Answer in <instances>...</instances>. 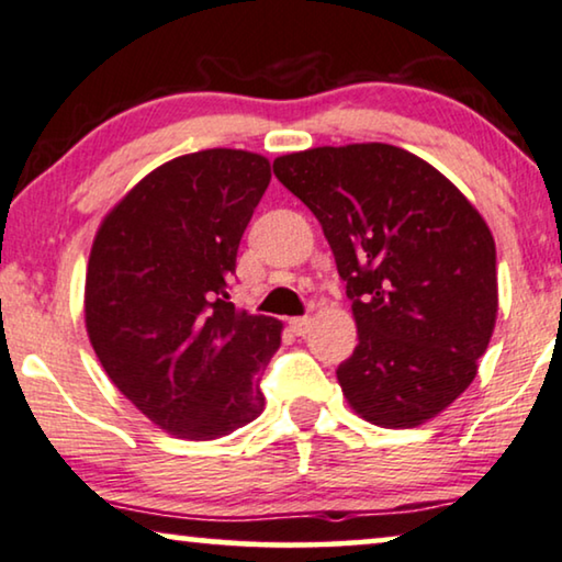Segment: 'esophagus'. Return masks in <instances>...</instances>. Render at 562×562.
<instances>
[{"label":"esophagus","instance_id":"1","mask_svg":"<svg viewBox=\"0 0 562 562\" xmlns=\"http://www.w3.org/2000/svg\"><path fill=\"white\" fill-rule=\"evenodd\" d=\"M313 326V318H307V315H300V318H290V328L295 336H305L307 330Z\"/></svg>","mask_w":562,"mask_h":562}]
</instances>
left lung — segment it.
I'll use <instances>...</instances> for the list:
<instances>
[{"instance_id":"8db88e82","label":"left lung","mask_w":562,"mask_h":562,"mask_svg":"<svg viewBox=\"0 0 562 562\" xmlns=\"http://www.w3.org/2000/svg\"><path fill=\"white\" fill-rule=\"evenodd\" d=\"M274 176L321 221L359 346L338 384L379 428H415L473 382L494 334L496 247L481 213L407 149L315 147Z\"/></svg>"}]
</instances>
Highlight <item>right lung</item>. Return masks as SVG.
<instances>
[{"mask_svg": "<svg viewBox=\"0 0 562 562\" xmlns=\"http://www.w3.org/2000/svg\"><path fill=\"white\" fill-rule=\"evenodd\" d=\"M270 160L203 149L160 165L101 221L86 272V330L142 415L188 440L262 413L259 371L282 323L236 311V251L270 186Z\"/></svg>", "mask_w": 562, "mask_h": 562, "instance_id": "1", "label": "right lung"}]
</instances>
